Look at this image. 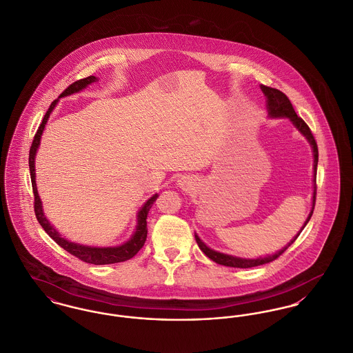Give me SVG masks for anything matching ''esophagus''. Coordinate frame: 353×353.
Listing matches in <instances>:
<instances>
[{
	"mask_svg": "<svg viewBox=\"0 0 353 353\" xmlns=\"http://www.w3.org/2000/svg\"><path fill=\"white\" fill-rule=\"evenodd\" d=\"M177 185L181 188V189H189V188L193 185V180L189 176H183L181 179L177 180Z\"/></svg>",
	"mask_w": 353,
	"mask_h": 353,
	"instance_id": "34e87169",
	"label": "esophagus"
}]
</instances>
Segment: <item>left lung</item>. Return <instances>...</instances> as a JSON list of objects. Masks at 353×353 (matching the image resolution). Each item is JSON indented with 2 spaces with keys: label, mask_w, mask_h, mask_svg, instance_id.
Segmentation results:
<instances>
[{
  "label": "left lung",
  "mask_w": 353,
  "mask_h": 353,
  "mask_svg": "<svg viewBox=\"0 0 353 353\" xmlns=\"http://www.w3.org/2000/svg\"><path fill=\"white\" fill-rule=\"evenodd\" d=\"M264 96L267 97V110H268V116L270 119H288L292 124L294 125V128L308 140V143L311 144L312 152H313V197H312V210L310 213V216L307 217L303 228L300 229V232L294 236V239H292L288 245H285L284 248L277 250L274 254H268L265 257H257V259H243V257H237V256H232V254H227V253H221V252H217L214 249H210L208 247L207 244L194 233V239L199 244L200 249L207 254L208 257L220 264V265H225V267H233V268H252V267H259V265H263V264H267L270 263L273 260H276L280 254H283L290 245H292L294 243V240L299 237V234L301 233V230L304 229V227L308 224V221L311 220L312 213H313V209H314V201H316V170H317V161H319V150H317V144H316V140L312 134L311 129L310 126L304 123L303 119H300L293 106L290 104V99L283 93L280 92L279 89H274V88H270V86H265V85H261L260 86Z\"/></svg>",
  "instance_id": "8db88e82"
}]
</instances>
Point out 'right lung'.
Returning a JSON list of instances; mask_svg holds the SVG:
<instances>
[{
	"label": "right lung",
	"instance_id": "1",
	"mask_svg": "<svg viewBox=\"0 0 353 353\" xmlns=\"http://www.w3.org/2000/svg\"><path fill=\"white\" fill-rule=\"evenodd\" d=\"M99 81L97 77L94 76H89L83 80H79L76 83L69 85L63 93L60 94L61 97H66L70 96L73 93H79L83 89H85L88 85ZM59 100H54L48 112L45 113L43 119H42L41 125L37 129V133L33 139V143L30 146V152H29V169H30V179H32V187H33V193H34V212H36V217L40 223L43 230L61 247L65 249L66 252H69L70 254L76 256L77 259L83 260L88 264H94V265H105V264H114V263H121V261H126L129 259H132L140 249L144 247L146 240V234H148V228H146V217L148 213L150 210V208L153 205V203L157 200L159 194H153L143 207L140 208V210L137 212V225L133 232V234L130 236V239L117 247H104V248H99V247H89V245H81L77 243H72L66 239H63V236L59 233V230L54 228L49 220L45 217L43 209H42V203L40 196H39V190H37V185H36V153L39 150L40 146V141H41L42 132L45 129V125L48 123V119L50 116V113L53 112L54 106L57 105Z\"/></svg>",
	"mask_w": 353,
	"mask_h": 353
}]
</instances>
